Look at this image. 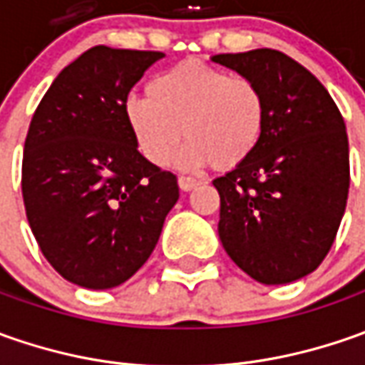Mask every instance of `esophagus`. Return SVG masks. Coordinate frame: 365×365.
<instances>
[{"mask_svg":"<svg viewBox=\"0 0 365 365\" xmlns=\"http://www.w3.org/2000/svg\"><path fill=\"white\" fill-rule=\"evenodd\" d=\"M201 182L197 180V178H190V176H178V187L180 190H192L197 189Z\"/></svg>","mask_w":365,"mask_h":365,"instance_id":"1","label":"esophagus"}]
</instances>
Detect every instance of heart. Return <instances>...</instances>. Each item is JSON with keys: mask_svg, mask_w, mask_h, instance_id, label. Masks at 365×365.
I'll use <instances>...</instances> for the list:
<instances>
[{"mask_svg": "<svg viewBox=\"0 0 365 365\" xmlns=\"http://www.w3.org/2000/svg\"><path fill=\"white\" fill-rule=\"evenodd\" d=\"M123 118L142 156L156 166L176 156L180 168H233L258 148L266 101L256 83L203 61L178 63L150 81L148 97L132 95Z\"/></svg>", "mask_w": 365, "mask_h": 365, "instance_id": "1", "label": "heart"}]
</instances>
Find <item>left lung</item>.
<instances>
[{"instance_id":"obj_1","label":"left lung","mask_w":365,"mask_h":365,"mask_svg":"<svg viewBox=\"0 0 365 365\" xmlns=\"http://www.w3.org/2000/svg\"><path fill=\"white\" fill-rule=\"evenodd\" d=\"M256 83L266 125L256 152L213 180L219 240L262 284H288L317 270L337 235L349 190L345 123L327 89L284 52L215 54Z\"/></svg>"}]
</instances>
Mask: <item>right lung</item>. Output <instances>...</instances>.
Segmentation results:
<instances>
[{
	"instance_id": "1",
	"label": "right lung",
	"mask_w": 365,
	"mask_h": 365,
	"mask_svg": "<svg viewBox=\"0 0 365 365\" xmlns=\"http://www.w3.org/2000/svg\"><path fill=\"white\" fill-rule=\"evenodd\" d=\"M162 52L93 46L64 66L24 144L21 195L50 266L91 290L123 284L158 244L178 201L173 173L146 160L123 103Z\"/></svg>"
}]
</instances>
